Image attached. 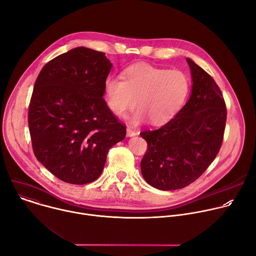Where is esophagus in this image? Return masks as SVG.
<instances>
[{"label":"esophagus","instance_id":"esophagus-1","mask_svg":"<svg viewBox=\"0 0 256 256\" xmlns=\"http://www.w3.org/2000/svg\"><path fill=\"white\" fill-rule=\"evenodd\" d=\"M126 136H136V132L132 128L128 126V128H126Z\"/></svg>","mask_w":256,"mask_h":256}]
</instances>
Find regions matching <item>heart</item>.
<instances>
[{"label":"heart","instance_id":"obj_1","mask_svg":"<svg viewBox=\"0 0 256 256\" xmlns=\"http://www.w3.org/2000/svg\"><path fill=\"white\" fill-rule=\"evenodd\" d=\"M122 78L108 77L105 80V100L118 116H124L136 102L138 110L132 118L134 122L146 118L152 124L167 122L184 104L190 89V80L184 72L144 62L124 68Z\"/></svg>","mask_w":256,"mask_h":256}]
</instances>
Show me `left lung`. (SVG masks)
Segmentation results:
<instances>
[{
    "label": "left lung",
    "instance_id": "obj_1",
    "mask_svg": "<svg viewBox=\"0 0 256 256\" xmlns=\"http://www.w3.org/2000/svg\"><path fill=\"white\" fill-rule=\"evenodd\" d=\"M192 93L186 104L166 124L140 134L148 142L140 171L161 190L184 188L210 166L221 148L226 104L214 80L190 58Z\"/></svg>",
    "mask_w": 256,
    "mask_h": 256
}]
</instances>
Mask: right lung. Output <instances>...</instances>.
I'll list each match as a JSON object with an SVG mask.
<instances>
[{"label": "right lung", "mask_w": 256, "mask_h": 256, "mask_svg": "<svg viewBox=\"0 0 256 256\" xmlns=\"http://www.w3.org/2000/svg\"><path fill=\"white\" fill-rule=\"evenodd\" d=\"M112 68L105 54L79 46L48 62L35 81L28 110L34 155L66 184L96 180L109 149L126 138L103 99Z\"/></svg>", "instance_id": "add662e5"}]
</instances>
